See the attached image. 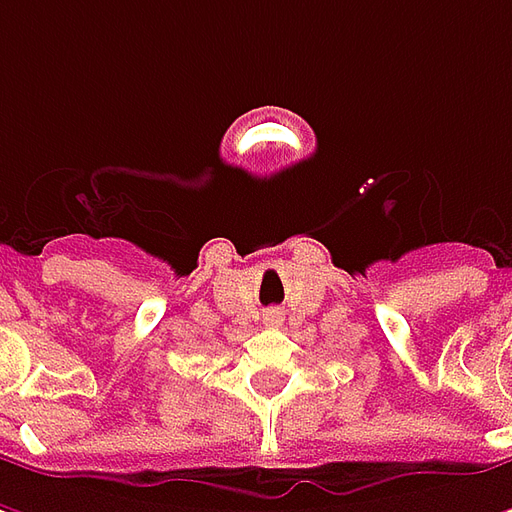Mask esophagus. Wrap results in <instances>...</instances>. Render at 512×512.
Masks as SVG:
<instances>
[{
  "instance_id": "1",
  "label": "esophagus",
  "mask_w": 512,
  "mask_h": 512,
  "mask_svg": "<svg viewBox=\"0 0 512 512\" xmlns=\"http://www.w3.org/2000/svg\"><path fill=\"white\" fill-rule=\"evenodd\" d=\"M282 321H285V312L279 310V307H268V310L263 312V323H266V326H279Z\"/></svg>"
}]
</instances>
